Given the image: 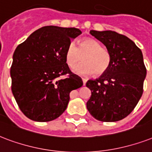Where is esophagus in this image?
Segmentation results:
<instances>
[{
  "mask_svg": "<svg viewBox=\"0 0 152 152\" xmlns=\"http://www.w3.org/2000/svg\"><path fill=\"white\" fill-rule=\"evenodd\" d=\"M82 82H83V85H86V83L87 82V79L86 78H84V77H82Z\"/></svg>",
  "mask_w": 152,
  "mask_h": 152,
  "instance_id": "esophagus-1",
  "label": "esophagus"
}]
</instances>
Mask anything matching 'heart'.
Segmentation results:
<instances>
[{"instance_id": "1", "label": "heart", "mask_w": 152, "mask_h": 152, "mask_svg": "<svg viewBox=\"0 0 152 152\" xmlns=\"http://www.w3.org/2000/svg\"><path fill=\"white\" fill-rule=\"evenodd\" d=\"M83 59V63L74 69L78 75L94 74L96 76L103 75L111 64L112 55L109 49L102 47L94 39H85L79 41L77 47L70 43L66 48L65 59L70 68H74Z\"/></svg>"}]
</instances>
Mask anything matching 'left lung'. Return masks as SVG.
<instances>
[{
  "label": "left lung",
  "instance_id": "8db88e82",
  "mask_svg": "<svg viewBox=\"0 0 152 152\" xmlns=\"http://www.w3.org/2000/svg\"><path fill=\"white\" fill-rule=\"evenodd\" d=\"M90 34L109 49L112 60L99 78L87 81L91 90L87 109L100 121H121L133 111L143 94L147 70L142 51L133 41L116 31L92 30Z\"/></svg>",
  "mask_w": 152,
  "mask_h": 152
}]
</instances>
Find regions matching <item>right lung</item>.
<instances>
[{
	"mask_svg": "<svg viewBox=\"0 0 152 152\" xmlns=\"http://www.w3.org/2000/svg\"><path fill=\"white\" fill-rule=\"evenodd\" d=\"M81 33L78 28L46 26L16 48L10 70L11 88L28 118L39 122L58 118L67 107L70 93L83 85L65 59L71 39Z\"/></svg>",
	"mask_w": 152,
	"mask_h": 152,
	"instance_id": "right-lung-1",
	"label": "right lung"
}]
</instances>
